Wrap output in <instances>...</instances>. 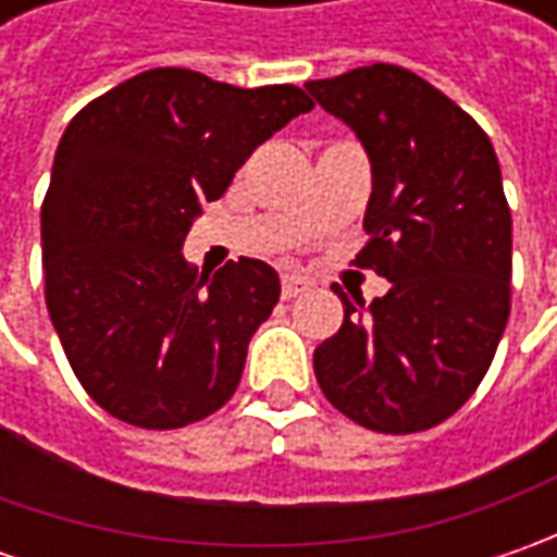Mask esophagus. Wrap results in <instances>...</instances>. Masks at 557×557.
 Segmentation results:
<instances>
[{"label": "esophagus", "instance_id": "34e87169", "mask_svg": "<svg viewBox=\"0 0 557 557\" xmlns=\"http://www.w3.org/2000/svg\"><path fill=\"white\" fill-rule=\"evenodd\" d=\"M304 290H310V282H307L304 275H282V297H285V300L304 294Z\"/></svg>", "mask_w": 557, "mask_h": 557}]
</instances>
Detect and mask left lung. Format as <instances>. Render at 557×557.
I'll list each match as a JSON object with an SVG mask.
<instances>
[{"label": "left lung", "mask_w": 557, "mask_h": 557, "mask_svg": "<svg viewBox=\"0 0 557 557\" xmlns=\"http://www.w3.org/2000/svg\"><path fill=\"white\" fill-rule=\"evenodd\" d=\"M372 161L369 242L356 267L391 282L347 300L312 354L322 394L377 434H418L459 412L511 312V210L493 141L437 86L396 64L307 83Z\"/></svg>", "instance_id": "8db88e82"}]
</instances>
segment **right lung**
<instances>
[{
    "instance_id": "right-lung-1",
    "label": "right lung",
    "mask_w": 557,
    "mask_h": 557,
    "mask_svg": "<svg viewBox=\"0 0 557 557\" xmlns=\"http://www.w3.org/2000/svg\"><path fill=\"white\" fill-rule=\"evenodd\" d=\"M310 108L288 83L238 89L154 67L67 123L42 201L46 307L104 412L173 431L232 399L278 275L242 257L207 278L180 250L201 203L223 198L257 145Z\"/></svg>"
}]
</instances>
